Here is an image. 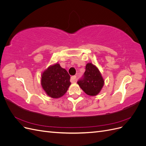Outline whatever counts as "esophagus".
<instances>
[{
  "label": "esophagus",
  "instance_id": "esophagus-1",
  "mask_svg": "<svg viewBox=\"0 0 146 146\" xmlns=\"http://www.w3.org/2000/svg\"><path fill=\"white\" fill-rule=\"evenodd\" d=\"M70 81H71L72 83H75L77 82V77L76 76H72L71 77V78H70Z\"/></svg>",
  "mask_w": 146,
  "mask_h": 146
}]
</instances>
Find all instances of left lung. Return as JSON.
<instances>
[{
  "label": "left lung",
  "mask_w": 146,
  "mask_h": 146,
  "mask_svg": "<svg viewBox=\"0 0 146 146\" xmlns=\"http://www.w3.org/2000/svg\"><path fill=\"white\" fill-rule=\"evenodd\" d=\"M77 83L86 94L95 96L102 89L104 79L98 68L91 63H88L86 65L83 78Z\"/></svg>",
  "instance_id": "obj_1"
}]
</instances>
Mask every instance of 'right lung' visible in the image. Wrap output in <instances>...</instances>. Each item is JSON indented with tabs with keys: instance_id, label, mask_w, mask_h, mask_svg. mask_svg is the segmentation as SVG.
<instances>
[{
	"instance_id": "obj_1",
	"label": "right lung",
	"mask_w": 146,
	"mask_h": 146,
	"mask_svg": "<svg viewBox=\"0 0 146 146\" xmlns=\"http://www.w3.org/2000/svg\"><path fill=\"white\" fill-rule=\"evenodd\" d=\"M70 84L68 72L58 63L49 66L41 74L42 90L52 98L58 99L64 96Z\"/></svg>"
}]
</instances>
